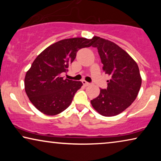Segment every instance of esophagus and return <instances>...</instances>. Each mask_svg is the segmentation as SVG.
I'll use <instances>...</instances> for the list:
<instances>
[{
  "label": "esophagus",
  "mask_w": 161,
  "mask_h": 161,
  "mask_svg": "<svg viewBox=\"0 0 161 161\" xmlns=\"http://www.w3.org/2000/svg\"><path fill=\"white\" fill-rule=\"evenodd\" d=\"M82 83H83V84L85 85V86L91 85V83H89V82H86V80H82Z\"/></svg>",
  "instance_id": "1"
}]
</instances>
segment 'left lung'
Instances as JSON below:
<instances>
[{"label": "left lung", "mask_w": 161, "mask_h": 161, "mask_svg": "<svg viewBox=\"0 0 161 161\" xmlns=\"http://www.w3.org/2000/svg\"><path fill=\"white\" fill-rule=\"evenodd\" d=\"M93 47H97L103 71L111 77L106 89H100L97 97L91 100L92 107L104 116L118 115L136 100L142 78L138 64L132 57L116 44L94 36Z\"/></svg>", "instance_id": "1"}]
</instances>
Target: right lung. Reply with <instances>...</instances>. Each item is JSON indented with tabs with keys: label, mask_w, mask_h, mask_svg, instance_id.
Returning a JSON list of instances; mask_svg holds the SVG:
<instances>
[{
	"label": "right lung",
	"mask_w": 161,
	"mask_h": 161,
	"mask_svg": "<svg viewBox=\"0 0 161 161\" xmlns=\"http://www.w3.org/2000/svg\"><path fill=\"white\" fill-rule=\"evenodd\" d=\"M92 45V39H66L50 45L36 57L26 72L25 90L39 111L54 116L69 106L83 83L64 79L61 75L68 72L79 50Z\"/></svg>",
	"instance_id": "add662e5"
}]
</instances>
